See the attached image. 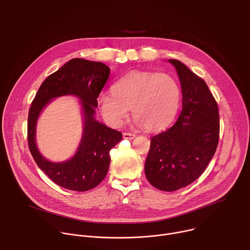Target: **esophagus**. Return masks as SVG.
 <instances>
[{"label": "esophagus", "mask_w": 250, "mask_h": 250, "mask_svg": "<svg viewBox=\"0 0 250 250\" xmlns=\"http://www.w3.org/2000/svg\"><path fill=\"white\" fill-rule=\"evenodd\" d=\"M123 136L125 139H133L135 137L134 133H130V132H124Z\"/></svg>", "instance_id": "34e87169"}]
</instances>
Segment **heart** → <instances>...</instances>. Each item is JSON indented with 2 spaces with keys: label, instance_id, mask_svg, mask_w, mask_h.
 I'll return each instance as SVG.
<instances>
[{
  "label": "heart",
  "instance_id": "obj_1",
  "mask_svg": "<svg viewBox=\"0 0 250 250\" xmlns=\"http://www.w3.org/2000/svg\"><path fill=\"white\" fill-rule=\"evenodd\" d=\"M113 91L101 95L100 104L104 119L114 127L122 125L131 109L137 125L162 129L175 118L181 99L180 87L171 75L149 71H131Z\"/></svg>",
  "mask_w": 250,
  "mask_h": 250
}]
</instances>
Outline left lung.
Returning <instances> with one entry per match:
<instances>
[{
  "label": "left lung",
  "mask_w": 250,
  "mask_h": 250,
  "mask_svg": "<svg viewBox=\"0 0 250 250\" xmlns=\"http://www.w3.org/2000/svg\"><path fill=\"white\" fill-rule=\"evenodd\" d=\"M168 61L180 79L182 111L173 126L151 137L145 172L153 187L173 192L198 179L215 155L220 116L206 82L181 61Z\"/></svg>",
  "instance_id": "8db88e82"
}]
</instances>
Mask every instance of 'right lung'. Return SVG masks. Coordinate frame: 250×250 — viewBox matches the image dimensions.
I'll return each mask as SVG.
<instances>
[{
	"instance_id": "add662e5",
	"label": "right lung",
	"mask_w": 250,
	"mask_h": 250,
	"mask_svg": "<svg viewBox=\"0 0 250 250\" xmlns=\"http://www.w3.org/2000/svg\"><path fill=\"white\" fill-rule=\"evenodd\" d=\"M109 75L110 68L102 62L71 59L43 81L31 103L27 119L29 151L39 167L62 188L85 192L98 186L109 170L110 150L122 140V132L94 118L97 99ZM66 94L76 95L82 100L83 136L72 159L55 164L48 162L38 151L35 144V127L44 106L52 98Z\"/></svg>"
}]
</instances>
